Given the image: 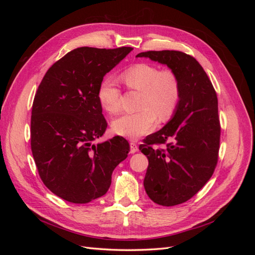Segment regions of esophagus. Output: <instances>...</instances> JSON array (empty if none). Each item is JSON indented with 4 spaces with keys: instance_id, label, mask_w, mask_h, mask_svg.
<instances>
[{
    "instance_id": "obj_1",
    "label": "esophagus",
    "mask_w": 255,
    "mask_h": 255,
    "mask_svg": "<svg viewBox=\"0 0 255 255\" xmlns=\"http://www.w3.org/2000/svg\"><path fill=\"white\" fill-rule=\"evenodd\" d=\"M138 151V146H137V144L134 142V141H132L129 143V152L132 153V154H134V153H136Z\"/></svg>"
}]
</instances>
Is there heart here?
I'll return each mask as SVG.
<instances>
[{
  "mask_svg": "<svg viewBox=\"0 0 255 255\" xmlns=\"http://www.w3.org/2000/svg\"><path fill=\"white\" fill-rule=\"evenodd\" d=\"M121 80L129 90L140 92L137 106L140 111L123 114L113 121L112 128L117 135L130 139L140 137L155 127L156 117L159 121H167L179 106L181 84L170 69L160 70L151 64H136L122 72ZM98 101L106 113L120 111L121 92L113 79L107 78L100 84Z\"/></svg>",
  "mask_w": 255,
  "mask_h": 255,
  "instance_id": "heart-1",
  "label": "heart"
}]
</instances>
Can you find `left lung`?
<instances>
[{
    "mask_svg": "<svg viewBox=\"0 0 255 255\" xmlns=\"http://www.w3.org/2000/svg\"><path fill=\"white\" fill-rule=\"evenodd\" d=\"M148 57L167 65L181 84L180 103L158 132L146 136L139 150L149 159L143 186L159 205L186 202L211 179L218 161L220 122L213 84L196 58L180 51H148ZM159 144H165L158 148Z\"/></svg>",
    "mask_w": 255,
    "mask_h": 255,
    "instance_id": "1",
    "label": "left lung"
}]
</instances>
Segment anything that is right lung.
Returning a JSON list of instances; mask_svg holds the SVG:
<instances>
[{"mask_svg": "<svg viewBox=\"0 0 255 255\" xmlns=\"http://www.w3.org/2000/svg\"><path fill=\"white\" fill-rule=\"evenodd\" d=\"M132 50L74 49L53 64L36 91L30 118L35 164L45 186L68 202L104 196L114 169L128 157L123 137L92 141L107 128L98 101L100 84Z\"/></svg>", "mask_w": 255, "mask_h": 255, "instance_id": "right-lung-1", "label": "right lung"}]
</instances>
